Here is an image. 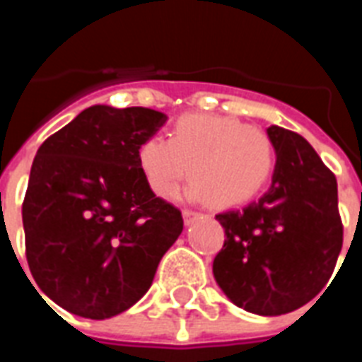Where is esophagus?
<instances>
[{
    "instance_id": "1",
    "label": "esophagus",
    "mask_w": 362,
    "mask_h": 362,
    "mask_svg": "<svg viewBox=\"0 0 362 362\" xmlns=\"http://www.w3.org/2000/svg\"><path fill=\"white\" fill-rule=\"evenodd\" d=\"M184 223H186V226H189V223H192L193 220H195V218H197V212H193V210H184Z\"/></svg>"
}]
</instances>
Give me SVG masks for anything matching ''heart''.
<instances>
[{
    "label": "heart",
    "instance_id": "b5f03b06",
    "mask_svg": "<svg viewBox=\"0 0 362 362\" xmlns=\"http://www.w3.org/2000/svg\"><path fill=\"white\" fill-rule=\"evenodd\" d=\"M139 167L156 195L165 197L187 176V199L220 206L244 203L261 192L276 163L274 142L263 129L218 115H184L170 139L148 136L139 146Z\"/></svg>",
    "mask_w": 362,
    "mask_h": 362
}]
</instances>
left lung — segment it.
Listing matches in <instances>:
<instances>
[{"instance_id":"obj_1","label":"left lung","mask_w":362,"mask_h":362,"mask_svg":"<svg viewBox=\"0 0 362 362\" xmlns=\"http://www.w3.org/2000/svg\"><path fill=\"white\" fill-rule=\"evenodd\" d=\"M276 150L269 192L244 209L216 216L226 244L212 272L238 308L281 315L325 287L342 250L337 178L310 142L278 125L267 127Z\"/></svg>"}]
</instances>
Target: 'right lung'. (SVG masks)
Returning <instances> with one entry per match:
<instances>
[{
	"instance_id": "1",
	"label": "right lung",
	"mask_w": 362,
	"mask_h": 362,
	"mask_svg": "<svg viewBox=\"0 0 362 362\" xmlns=\"http://www.w3.org/2000/svg\"><path fill=\"white\" fill-rule=\"evenodd\" d=\"M165 122L144 107L93 105L37 150L22 204L25 257L39 291L71 314L131 308L180 237V210L153 195L136 158Z\"/></svg>"
}]
</instances>
